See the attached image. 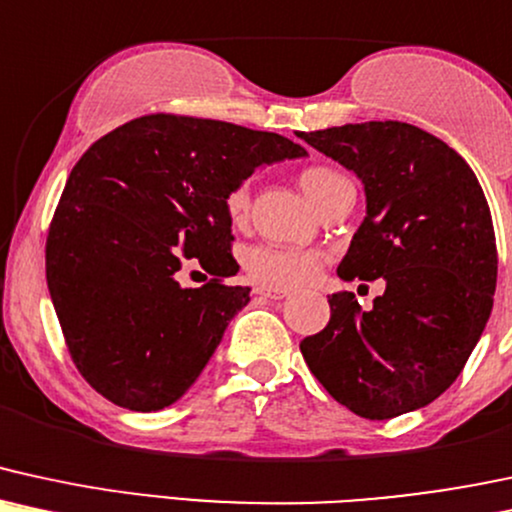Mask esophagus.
Masks as SVG:
<instances>
[{
    "instance_id": "esophagus-1",
    "label": "esophagus",
    "mask_w": 512,
    "mask_h": 512,
    "mask_svg": "<svg viewBox=\"0 0 512 512\" xmlns=\"http://www.w3.org/2000/svg\"><path fill=\"white\" fill-rule=\"evenodd\" d=\"M254 294H256V297H263V299H285L290 292L282 290V287H263V285H258L256 290H254Z\"/></svg>"
}]
</instances>
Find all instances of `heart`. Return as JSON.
<instances>
[{
    "label": "heart",
    "instance_id": "obj_1",
    "mask_svg": "<svg viewBox=\"0 0 512 512\" xmlns=\"http://www.w3.org/2000/svg\"><path fill=\"white\" fill-rule=\"evenodd\" d=\"M342 174L330 167H306L299 174V184H302L304 194L311 201L321 203L323 196L333 189L335 184L342 182ZM225 213L234 225L244 222L249 213V184L239 182L234 184L225 194ZM323 254L314 249H290V246H275V244H256L246 249L244 268L251 280L263 287H299L309 282L318 273Z\"/></svg>",
    "mask_w": 512,
    "mask_h": 512
}]
</instances>
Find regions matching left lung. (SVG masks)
I'll use <instances>...</instances> for the list:
<instances>
[{
	"mask_svg": "<svg viewBox=\"0 0 512 512\" xmlns=\"http://www.w3.org/2000/svg\"><path fill=\"white\" fill-rule=\"evenodd\" d=\"M297 136L364 184L366 218L338 275L386 282L369 311L352 292L330 294L328 326L299 350L359 417L419 410L460 376L494 306L498 254L482 186L448 143L405 122Z\"/></svg>",
	"mask_w": 512,
	"mask_h": 512,
	"instance_id": "obj_1",
	"label": "left lung"
}]
</instances>
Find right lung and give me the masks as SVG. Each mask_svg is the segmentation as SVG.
I'll return each mask as SVG.
<instances>
[{"instance_id": "1", "label": "right lung", "mask_w": 512, "mask_h": 512, "mask_svg": "<svg viewBox=\"0 0 512 512\" xmlns=\"http://www.w3.org/2000/svg\"><path fill=\"white\" fill-rule=\"evenodd\" d=\"M299 143L215 119L146 114L98 138L71 170L47 234V287L66 347L102 398L134 412L177 402L249 304L225 194ZM196 260L211 275L178 285Z\"/></svg>"}]
</instances>
